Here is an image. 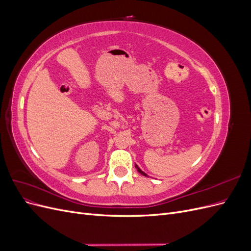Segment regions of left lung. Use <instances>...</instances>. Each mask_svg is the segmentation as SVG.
<instances>
[{
    "mask_svg": "<svg viewBox=\"0 0 251 251\" xmlns=\"http://www.w3.org/2000/svg\"><path fill=\"white\" fill-rule=\"evenodd\" d=\"M135 168H136V169H137L138 173H140L141 175H143V176H146V177H148V175H147L146 173H144V172H142V171H141V170H140V169L138 168V165H137V164H135Z\"/></svg>",
    "mask_w": 251,
    "mask_h": 251,
    "instance_id": "8db88e82",
    "label": "left lung"
}]
</instances>
